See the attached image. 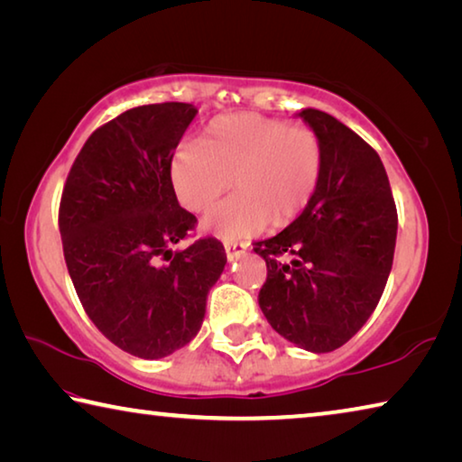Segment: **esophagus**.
I'll use <instances>...</instances> for the list:
<instances>
[{
	"label": "esophagus",
	"instance_id": "34e87169",
	"mask_svg": "<svg viewBox=\"0 0 462 462\" xmlns=\"http://www.w3.org/2000/svg\"><path fill=\"white\" fill-rule=\"evenodd\" d=\"M224 248H226V256H228L230 263L236 261L238 256L246 253V245H242V242H226Z\"/></svg>",
	"mask_w": 462,
	"mask_h": 462
}]
</instances>
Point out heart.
<instances>
[{
  "mask_svg": "<svg viewBox=\"0 0 462 462\" xmlns=\"http://www.w3.org/2000/svg\"><path fill=\"white\" fill-rule=\"evenodd\" d=\"M322 143L314 130L242 112L208 124L199 143H181L171 159V183L189 212H206L232 187L238 193L212 209L201 230L242 242L291 224L316 195Z\"/></svg>",
  "mask_w": 462,
  "mask_h": 462,
  "instance_id": "obj_1",
  "label": "heart"
}]
</instances>
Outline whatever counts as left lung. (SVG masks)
<instances>
[{
    "label": "left lung",
    "instance_id": "8db88e82",
    "mask_svg": "<svg viewBox=\"0 0 462 462\" xmlns=\"http://www.w3.org/2000/svg\"><path fill=\"white\" fill-rule=\"evenodd\" d=\"M297 116L322 143V177L300 217L254 242L267 263L259 306L273 330L319 355L346 344L377 308L397 212L385 167L361 136L314 107Z\"/></svg>",
    "mask_w": 462,
    "mask_h": 462
}]
</instances>
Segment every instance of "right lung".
<instances>
[{
  "instance_id": "right-lung-1",
  "label": "right lung",
  "mask_w": 462,
  "mask_h": 462,
  "mask_svg": "<svg viewBox=\"0 0 462 462\" xmlns=\"http://www.w3.org/2000/svg\"><path fill=\"white\" fill-rule=\"evenodd\" d=\"M195 116L179 101L120 114L83 144L60 198L62 253L85 311L116 346L151 361L195 338L226 264L216 238L173 250L195 226L171 183Z\"/></svg>"
}]
</instances>
